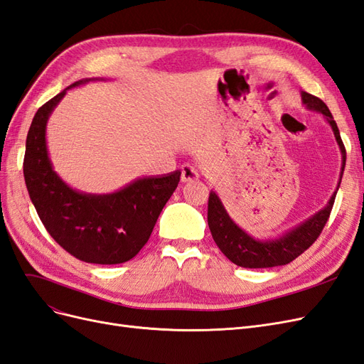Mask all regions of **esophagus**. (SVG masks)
<instances>
[{"label":"esophagus","instance_id":"1","mask_svg":"<svg viewBox=\"0 0 364 364\" xmlns=\"http://www.w3.org/2000/svg\"><path fill=\"white\" fill-rule=\"evenodd\" d=\"M182 182H191V181H197L199 179V170H197L194 165L190 164H185L182 165Z\"/></svg>","mask_w":364,"mask_h":364}]
</instances>
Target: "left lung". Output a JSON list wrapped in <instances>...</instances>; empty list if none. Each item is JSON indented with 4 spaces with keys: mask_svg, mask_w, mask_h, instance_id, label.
<instances>
[{
    "mask_svg": "<svg viewBox=\"0 0 364 364\" xmlns=\"http://www.w3.org/2000/svg\"><path fill=\"white\" fill-rule=\"evenodd\" d=\"M302 102L308 109H311V111L323 114L329 126L333 127L334 136L341 151V174H343L346 164V150L343 146V141L340 138V132L336 121L331 112H329L328 106L321 100V98H317L308 92H302ZM336 194L337 191H334L331 199H329L328 205L323 209L316 213L313 217L305 220L299 226L289 230L287 234H284L279 238L262 241L255 240L249 234H246L243 229L238 228L232 222V218L228 215L225 206L218 199V196L214 191H211L208 199V226L218 249L225 253V257L229 261H232L237 266L246 269H266L284 266V264H289L299 257L301 253H304L317 240V237L321 235L322 229L328 222L329 214H331Z\"/></svg>",
    "mask_w": 364,
    "mask_h": 364,
    "instance_id": "obj_1",
    "label": "left lung"
}]
</instances>
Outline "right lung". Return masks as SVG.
Returning <instances> with one entry per match:
<instances>
[{
  "label": "right lung",
  "instance_id": "add662e5",
  "mask_svg": "<svg viewBox=\"0 0 364 364\" xmlns=\"http://www.w3.org/2000/svg\"><path fill=\"white\" fill-rule=\"evenodd\" d=\"M90 80L75 82L67 90ZM67 90L38 109L28 129L24 179L30 199L48 234L77 259L126 262L149 241L162 208L181 181V171L142 178L112 194L70 188L53 170L46 141L48 117Z\"/></svg>",
  "mask_w": 364,
  "mask_h": 364
}]
</instances>
